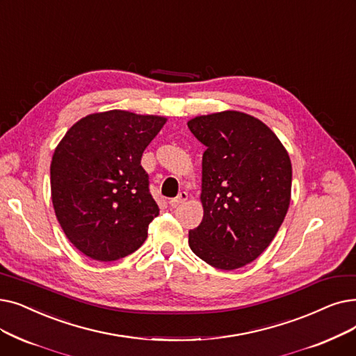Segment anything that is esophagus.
<instances>
[{
    "label": "esophagus",
    "instance_id": "34e87169",
    "mask_svg": "<svg viewBox=\"0 0 356 356\" xmlns=\"http://www.w3.org/2000/svg\"><path fill=\"white\" fill-rule=\"evenodd\" d=\"M186 200H188V193L186 192H180L175 199H172V200H170V207H172V208H176V207H179L180 204H183V202H186Z\"/></svg>",
    "mask_w": 356,
    "mask_h": 356
}]
</instances>
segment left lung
<instances>
[{
	"label": "left lung",
	"instance_id": "1",
	"mask_svg": "<svg viewBox=\"0 0 356 356\" xmlns=\"http://www.w3.org/2000/svg\"><path fill=\"white\" fill-rule=\"evenodd\" d=\"M188 127L207 147L204 218L189 231V245L216 269L243 268L268 249L288 212V151L264 122L237 111L196 116Z\"/></svg>",
	"mask_w": 356,
	"mask_h": 356
}]
</instances>
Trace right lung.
I'll list each match as a JSON object with an SVG mask.
<instances>
[{"label": "right lung", "mask_w": 356, "mask_h": 356, "mask_svg": "<svg viewBox=\"0 0 356 356\" xmlns=\"http://www.w3.org/2000/svg\"><path fill=\"white\" fill-rule=\"evenodd\" d=\"M167 118L127 111L91 113L56 145L51 193L67 238L90 259L112 261L140 249L159 207L141 157Z\"/></svg>", "instance_id": "1"}]
</instances>
